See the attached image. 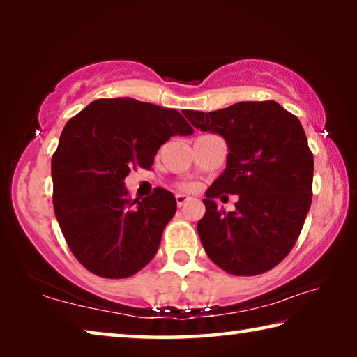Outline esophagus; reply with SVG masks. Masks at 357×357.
Masks as SVG:
<instances>
[{
  "label": "esophagus",
  "instance_id": "34e87169",
  "mask_svg": "<svg viewBox=\"0 0 357 357\" xmlns=\"http://www.w3.org/2000/svg\"><path fill=\"white\" fill-rule=\"evenodd\" d=\"M192 200L190 197H185V195H181V193H178L176 195V204H178V208H183L185 203H189Z\"/></svg>",
  "mask_w": 357,
  "mask_h": 357
}]
</instances>
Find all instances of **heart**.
I'll use <instances>...</instances> for the list:
<instances>
[{"label":"heart","instance_id":"b5f03b06","mask_svg":"<svg viewBox=\"0 0 357 357\" xmlns=\"http://www.w3.org/2000/svg\"><path fill=\"white\" fill-rule=\"evenodd\" d=\"M181 189H183V190H192V189H193V185H192V184H187V183H184V184H181Z\"/></svg>","mask_w":357,"mask_h":357}]
</instances>
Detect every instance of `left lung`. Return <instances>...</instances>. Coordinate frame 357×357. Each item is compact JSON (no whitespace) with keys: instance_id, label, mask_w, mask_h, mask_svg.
<instances>
[{"instance_id":"obj_1","label":"left lung","mask_w":357,"mask_h":357,"mask_svg":"<svg viewBox=\"0 0 357 357\" xmlns=\"http://www.w3.org/2000/svg\"><path fill=\"white\" fill-rule=\"evenodd\" d=\"M184 114L193 128L222 135L229 149L197 225L204 250L228 274L268 273L291 252L312 204L313 154L299 119L274 100ZM222 192L240 195L231 213L216 208Z\"/></svg>"}]
</instances>
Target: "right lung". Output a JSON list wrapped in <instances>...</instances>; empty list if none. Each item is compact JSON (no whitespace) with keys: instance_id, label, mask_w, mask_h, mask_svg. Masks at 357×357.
<instances>
[{"instance_id":"right-lung-1","label":"right lung","mask_w":357,"mask_h":357,"mask_svg":"<svg viewBox=\"0 0 357 357\" xmlns=\"http://www.w3.org/2000/svg\"><path fill=\"white\" fill-rule=\"evenodd\" d=\"M190 134L178 110L132 98L98 99L68 121L52 157L53 209L89 273L126 279L154 258L176 200L162 187L130 200L124 178L149 170L170 137Z\"/></svg>"}]
</instances>
